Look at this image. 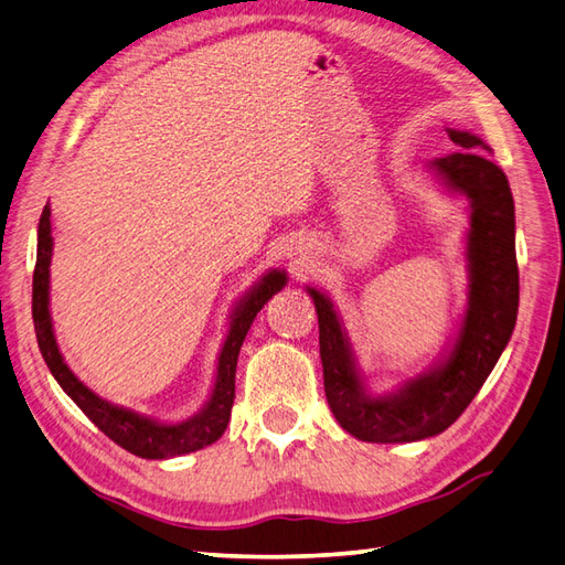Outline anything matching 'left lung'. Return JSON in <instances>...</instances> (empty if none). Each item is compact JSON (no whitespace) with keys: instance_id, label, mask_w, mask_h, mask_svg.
<instances>
[{"instance_id":"left-lung-1","label":"left lung","mask_w":565,"mask_h":565,"mask_svg":"<svg viewBox=\"0 0 565 565\" xmlns=\"http://www.w3.org/2000/svg\"><path fill=\"white\" fill-rule=\"evenodd\" d=\"M460 150L429 167L448 191L470 202V291L451 353L437 367L403 382L396 392L372 396L355 370L334 306L308 288L320 320L324 394L339 425L372 444L420 441L451 427L480 392L509 343L518 317L515 205L505 173L491 162V148L468 131L448 128Z\"/></svg>"}]
</instances>
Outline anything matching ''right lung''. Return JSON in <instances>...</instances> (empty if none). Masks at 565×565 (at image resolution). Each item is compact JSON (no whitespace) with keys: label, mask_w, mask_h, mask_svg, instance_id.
Wrapping results in <instances>:
<instances>
[{"label":"right lung","mask_w":565,"mask_h":565,"mask_svg":"<svg viewBox=\"0 0 565 565\" xmlns=\"http://www.w3.org/2000/svg\"><path fill=\"white\" fill-rule=\"evenodd\" d=\"M50 205H45L38 224V259L33 271V322H35V337L40 353L52 372V377L60 382V386L71 396V401L90 417V420L103 429L107 437L119 444L126 451L140 458H173L183 454H193L198 448H205L222 437L231 406L236 398V363L245 334L257 317V312L265 308V302L281 291L286 286V274L271 269L265 274L243 300L236 306L234 317H231V327L226 341L220 353V365H216V382L214 392L202 408L191 420L179 425H164L154 423L150 417H142L134 411H126L114 406V403L99 398L85 386L74 372L68 370L64 358L56 345L54 331H52V317H50V263H52V222H50Z\"/></svg>","instance_id":"obj_1"}]
</instances>
